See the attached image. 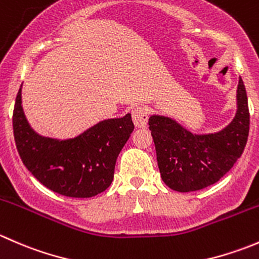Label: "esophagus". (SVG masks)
Segmentation results:
<instances>
[{"label": "esophagus", "instance_id": "1", "mask_svg": "<svg viewBox=\"0 0 259 259\" xmlns=\"http://www.w3.org/2000/svg\"><path fill=\"white\" fill-rule=\"evenodd\" d=\"M133 121H134L135 126L139 127V129H144V127L148 126V111H146L145 108H135L132 113Z\"/></svg>", "mask_w": 259, "mask_h": 259}]
</instances>
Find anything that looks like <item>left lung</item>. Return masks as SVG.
I'll list each match as a JSON object with an SVG mask.
<instances>
[{
  "label": "left lung",
  "instance_id": "1",
  "mask_svg": "<svg viewBox=\"0 0 259 259\" xmlns=\"http://www.w3.org/2000/svg\"><path fill=\"white\" fill-rule=\"evenodd\" d=\"M236 100L234 117L215 133H192L165 115L149 117L160 177L170 189L182 193L204 189L241 158L249 133L248 99L241 77Z\"/></svg>",
  "mask_w": 259,
  "mask_h": 259
}]
</instances>
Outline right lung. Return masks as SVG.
Returning <instances> with one entry per match:
<instances>
[{"instance_id": "obj_1", "label": "right lung", "mask_w": 259, "mask_h": 259, "mask_svg": "<svg viewBox=\"0 0 259 259\" xmlns=\"http://www.w3.org/2000/svg\"><path fill=\"white\" fill-rule=\"evenodd\" d=\"M14 135L26 168L50 190L91 198L110 187L115 163L134 130L132 114L105 119L75 138L57 139L33 129L22 108V85L14 110Z\"/></svg>"}]
</instances>
